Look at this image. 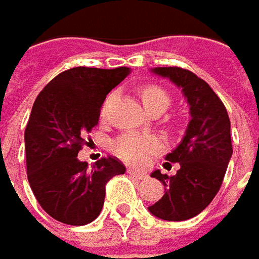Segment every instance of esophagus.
Returning <instances> with one entry per match:
<instances>
[{"label": "esophagus", "instance_id": "34e87169", "mask_svg": "<svg viewBox=\"0 0 259 259\" xmlns=\"http://www.w3.org/2000/svg\"><path fill=\"white\" fill-rule=\"evenodd\" d=\"M127 172H129V175H132L133 178L139 180V181H142V180H146V178H148V174L141 172V171H136V169H133V168H129V169H127Z\"/></svg>", "mask_w": 259, "mask_h": 259}]
</instances>
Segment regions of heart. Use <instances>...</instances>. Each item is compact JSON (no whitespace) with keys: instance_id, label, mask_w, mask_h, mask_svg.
<instances>
[{"instance_id":"b5f03b06","label":"heart","mask_w":259,"mask_h":259,"mask_svg":"<svg viewBox=\"0 0 259 259\" xmlns=\"http://www.w3.org/2000/svg\"><path fill=\"white\" fill-rule=\"evenodd\" d=\"M141 97L143 104L149 111L156 108H166L169 104V96L162 87L156 84H146L141 88ZM113 100L110 96L103 106V116L107 111L108 104ZM163 142L161 138L155 135H139V133H124L114 139L111 143V149L121 158L123 161L132 165H143L146 163L151 156L162 151Z\"/></svg>"}]
</instances>
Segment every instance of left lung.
<instances>
[{"label": "left lung", "mask_w": 259, "mask_h": 259, "mask_svg": "<svg viewBox=\"0 0 259 259\" xmlns=\"http://www.w3.org/2000/svg\"><path fill=\"white\" fill-rule=\"evenodd\" d=\"M153 72L181 87L190 104L186 135L165 156L169 162H180V169L172 177L161 171L151 175L162 183L165 194L149 211L159 219L180 222L201 213L220 190L233 152L231 120L218 94L196 73L178 66L155 68Z\"/></svg>", "instance_id": "8db88e82"}]
</instances>
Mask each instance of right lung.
<instances>
[{"instance_id": "obj_1", "label": "right lung", "mask_w": 259, "mask_h": 259, "mask_svg": "<svg viewBox=\"0 0 259 259\" xmlns=\"http://www.w3.org/2000/svg\"><path fill=\"white\" fill-rule=\"evenodd\" d=\"M127 73L126 66L71 68L56 75L33 104L24 132L27 178L41 208L58 222L82 226L97 219L107 183L126 171L114 156L91 168L76 156L85 135L98 124L107 94Z\"/></svg>"}]
</instances>
